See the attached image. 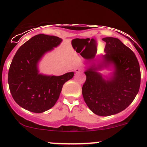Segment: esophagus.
Masks as SVG:
<instances>
[{"label":"esophagus","instance_id":"1","mask_svg":"<svg viewBox=\"0 0 147 147\" xmlns=\"http://www.w3.org/2000/svg\"><path fill=\"white\" fill-rule=\"evenodd\" d=\"M82 68H76L75 70V72H79L80 71H82Z\"/></svg>","mask_w":147,"mask_h":147}]
</instances>
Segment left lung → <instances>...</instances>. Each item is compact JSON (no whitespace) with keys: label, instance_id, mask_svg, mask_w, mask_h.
Returning <instances> with one entry per match:
<instances>
[{"label":"left lung","instance_id":"left-lung-1","mask_svg":"<svg viewBox=\"0 0 147 147\" xmlns=\"http://www.w3.org/2000/svg\"><path fill=\"white\" fill-rule=\"evenodd\" d=\"M102 40L106 43L104 62L84 72L86 80L82 95L92 113L109 116L124 111L134 100L140 86L141 75L139 62L131 49L117 38L106 37ZM111 63L115 71L113 77L106 80L97 70Z\"/></svg>","mask_w":147,"mask_h":147}]
</instances>
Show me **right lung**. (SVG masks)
I'll list each match as a JSON object with an SVG mask.
<instances>
[{
  "instance_id": "right-lung-1",
  "label": "right lung",
  "mask_w": 147,
  "mask_h": 147,
  "mask_svg": "<svg viewBox=\"0 0 147 147\" xmlns=\"http://www.w3.org/2000/svg\"><path fill=\"white\" fill-rule=\"evenodd\" d=\"M61 41L57 36L40 34L25 42L15 54L8 72V84L13 99L25 110L41 113L51 109L63 84L73 77V72L61 76L38 73L37 65L42 57Z\"/></svg>"
}]
</instances>
